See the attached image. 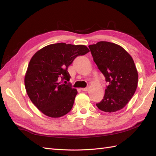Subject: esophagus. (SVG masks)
Wrapping results in <instances>:
<instances>
[{"label":"esophagus","mask_w":156,"mask_h":156,"mask_svg":"<svg viewBox=\"0 0 156 156\" xmlns=\"http://www.w3.org/2000/svg\"><path fill=\"white\" fill-rule=\"evenodd\" d=\"M88 89H89V88L88 87H86V88H81V90L83 91H88Z\"/></svg>","instance_id":"obj_1"}]
</instances>
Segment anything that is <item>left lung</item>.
<instances>
[{"instance_id":"obj_1","label":"left lung","mask_w":156,"mask_h":156,"mask_svg":"<svg viewBox=\"0 0 156 156\" xmlns=\"http://www.w3.org/2000/svg\"><path fill=\"white\" fill-rule=\"evenodd\" d=\"M88 48L108 83L104 97L96 106L107 112L122 109L137 87L138 73L133 58L123 48L111 42L99 41Z\"/></svg>"}]
</instances>
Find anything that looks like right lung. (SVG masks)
Instances as JSON below:
<instances>
[{
	"label": "right lung",
	"instance_id": "right-lung-1",
	"mask_svg": "<svg viewBox=\"0 0 156 156\" xmlns=\"http://www.w3.org/2000/svg\"><path fill=\"white\" fill-rule=\"evenodd\" d=\"M90 51L83 45L58 43L37 51L30 60L25 77L31 101L46 116L59 118L72 110L77 91L72 88L68 68L78 56Z\"/></svg>",
	"mask_w": 156,
	"mask_h": 156
}]
</instances>
